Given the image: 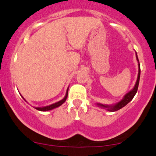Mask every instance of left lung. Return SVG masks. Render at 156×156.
I'll return each instance as SVG.
<instances>
[{
	"mask_svg": "<svg viewBox=\"0 0 156 156\" xmlns=\"http://www.w3.org/2000/svg\"><path fill=\"white\" fill-rule=\"evenodd\" d=\"M136 55H137V61H139L137 55L136 54ZM140 77V64L139 63V73H138V77H137V82H136L135 86H134L133 90H131L129 93L126 94V95L124 96V98H123L122 101H121L120 102H119V103H118L116 105H112V106H109V105H103V104H100V103H98V106L105 108H107V110L109 111H116L119 110V109L122 108L124 107L125 105L127 104L128 103H129V102L131 101L132 99H133V98L134 97V95H135V94L137 93V90H138V86H139Z\"/></svg>",
	"mask_w": 156,
	"mask_h": 156,
	"instance_id": "1",
	"label": "left lung"
}]
</instances>
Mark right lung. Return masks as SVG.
I'll return each mask as SVG.
<instances>
[{
	"instance_id": "add662e5",
	"label": "right lung",
	"mask_w": 156,
	"mask_h": 156,
	"mask_svg": "<svg viewBox=\"0 0 156 156\" xmlns=\"http://www.w3.org/2000/svg\"><path fill=\"white\" fill-rule=\"evenodd\" d=\"M67 95H68V90H67L65 98L63 100H61V101L57 102V103H54V104L50 105H48V106H45V107H43V108H35L38 111H46L52 110V109L55 108H57V107L60 106L61 105H62L63 103L66 101V100L67 98Z\"/></svg>"
}]
</instances>
